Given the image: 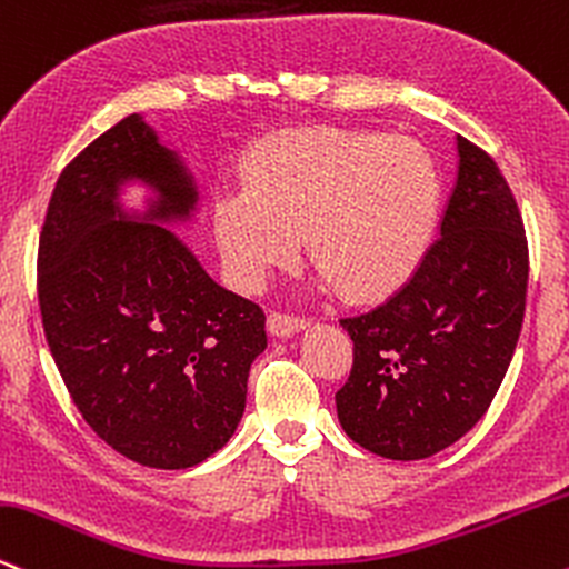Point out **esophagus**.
<instances>
[{"mask_svg": "<svg viewBox=\"0 0 569 569\" xmlns=\"http://www.w3.org/2000/svg\"><path fill=\"white\" fill-rule=\"evenodd\" d=\"M266 325H269V332L273 338H292V336H298V332L306 327L303 319L287 317V313H279V311L269 313V322H266Z\"/></svg>", "mask_w": 569, "mask_h": 569, "instance_id": "obj_1", "label": "esophagus"}]
</instances>
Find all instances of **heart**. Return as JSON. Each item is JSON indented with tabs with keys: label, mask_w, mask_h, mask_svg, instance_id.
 Wrapping results in <instances>:
<instances>
[{
	"label": "heart",
	"mask_w": 569,
	"mask_h": 569,
	"mask_svg": "<svg viewBox=\"0 0 569 569\" xmlns=\"http://www.w3.org/2000/svg\"><path fill=\"white\" fill-rule=\"evenodd\" d=\"M442 180L423 146L370 130H313L258 153L247 197L216 207L231 279L258 290L306 239L319 287L351 303L397 292L429 250Z\"/></svg>",
	"instance_id": "obj_1"
}]
</instances>
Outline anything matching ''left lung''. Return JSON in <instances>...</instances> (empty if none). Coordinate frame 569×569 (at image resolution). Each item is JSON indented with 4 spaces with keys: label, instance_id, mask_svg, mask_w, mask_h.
<instances>
[{
    "label": "left lung",
    "instance_id": "8db88e82",
    "mask_svg": "<svg viewBox=\"0 0 569 569\" xmlns=\"http://www.w3.org/2000/svg\"><path fill=\"white\" fill-rule=\"evenodd\" d=\"M458 140L439 239L378 309L340 319L353 367L338 420L365 450L420 460L456 445L503 383L525 319V223L490 153Z\"/></svg>",
    "mask_w": 569,
    "mask_h": 569
}]
</instances>
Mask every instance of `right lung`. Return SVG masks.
Here are the masks:
<instances>
[{
  "instance_id": "1",
  "label": "right lung",
  "mask_w": 569,
  "mask_h": 569,
  "mask_svg": "<svg viewBox=\"0 0 569 569\" xmlns=\"http://www.w3.org/2000/svg\"><path fill=\"white\" fill-rule=\"evenodd\" d=\"M130 184L144 207L121 202ZM199 186L143 113L60 172L39 237V309L73 405L106 445L149 469H191L237 431L266 317L220 287L172 231Z\"/></svg>"
}]
</instances>
